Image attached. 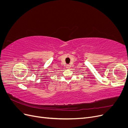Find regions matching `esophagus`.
<instances>
[{"mask_svg": "<svg viewBox=\"0 0 128 128\" xmlns=\"http://www.w3.org/2000/svg\"><path fill=\"white\" fill-rule=\"evenodd\" d=\"M69 65H67V66H66V67H67V68H69Z\"/></svg>", "mask_w": 128, "mask_h": 128, "instance_id": "esophagus-1", "label": "esophagus"}]
</instances>
